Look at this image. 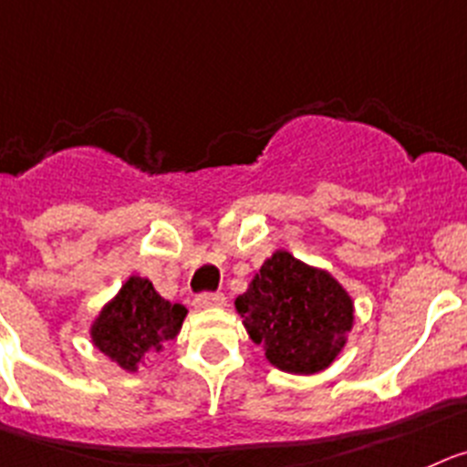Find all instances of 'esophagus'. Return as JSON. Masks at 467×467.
Wrapping results in <instances>:
<instances>
[{
    "mask_svg": "<svg viewBox=\"0 0 467 467\" xmlns=\"http://www.w3.org/2000/svg\"><path fill=\"white\" fill-rule=\"evenodd\" d=\"M195 304L202 308H221L225 306V295L223 293H200L195 297Z\"/></svg>",
    "mask_w": 467,
    "mask_h": 467,
    "instance_id": "esophagus-1",
    "label": "esophagus"
}]
</instances>
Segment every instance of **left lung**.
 Segmentation results:
<instances>
[{"mask_svg":"<svg viewBox=\"0 0 467 467\" xmlns=\"http://www.w3.org/2000/svg\"><path fill=\"white\" fill-rule=\"evenodd\" d=\"M248 337L287 373H316L334 361L352 327V299L322 269L276 251L239 295Z\"/></svg>","mask_w":467,"mask_h":467,"instance_id":"left-lung-1","label":"left lung"}]
</instances>
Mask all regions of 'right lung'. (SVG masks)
Returning <instances> with one entry per match:
<instances>
[{
    "mask_svg": "<svg viewBox=\"0 0 467 467\" xmlns=\"http://www.w3.org/2000/svg\"><path fill=\"white\" fill-rule=\"evenodd\" d=\"M186 308L170 304L147 278L130 276L91 327L94 346L112 361L135 371L145 352L161 350L182 329Z\"/></svg>",
    "mask_w": 467,
    "mask_h": 467,
    "instance_id": "right-lung-1",
    "label": "right lung"
}]
</instances>
